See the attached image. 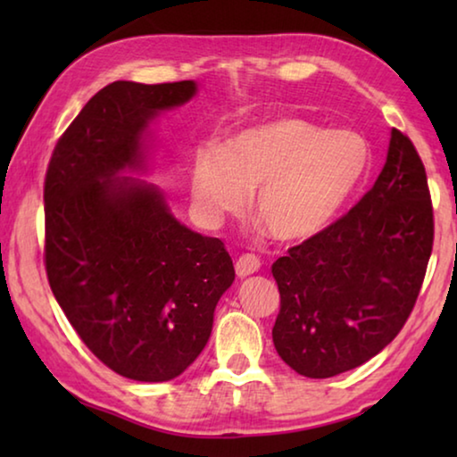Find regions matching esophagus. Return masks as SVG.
Segmentation results:
<instances>
[{
	"label": "esophagus",
	"mask_w": 457,
	"mask_h": 457,
	"mask_svg": "<svg viewBox=\"0 0 457 457\" xmlns=\"http://www.w3.org/2000/svg\"><path fill=\"white\" fill-rule=\"evenodd\" d=\"M260 258L253 256V253H244V256H239L236 262V274L239 278H247L252 274H256L260 270Z\"/></svg>",
	"instance_id": "1"
}]
</instances>
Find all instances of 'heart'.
Returning <instances> with one entry per match:
<instances>
[{"label": "heart", "mask_w": 457, "mask_h": 457, "mask_svg": "<svg viewBox=\"0 0 457 457\" xmlns=\"http://www.w3.org/2000/svg\"><path fill=\"white\" fill-rule=\"evenodd\" d=\"M370 145L349 129L327 130L300 117H280L239 130L221 149L201 146L189 191L205 223L245 205L278 242H306L338 220L370 169Z\"/></svg>", "instance_id": "obj_1"}]
</instances>
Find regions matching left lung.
I'll return each instance as SVG.
<instances>
[{
    "instance_id": "left-lung-1",
    "label": "left lung",
    "mask_w": 457,
    "mask_h": 457,
    "mask_svg": "<svg viewBox=\"0 0 457 457\" xmlns=\"http://www.w3.org/2000/svg\"><path fill=\"white\" fill-rule=\"evenodd\" d=\"M433 245L425 167L391 129L383 171L353 210L274 262L278 354L298 375L328 378L381 353L403 328Z\"/></svg>"
}]
</instances>
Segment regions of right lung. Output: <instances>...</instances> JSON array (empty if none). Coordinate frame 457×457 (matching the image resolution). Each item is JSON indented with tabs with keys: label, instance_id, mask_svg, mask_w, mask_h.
<instances>
[{
	"label": "right lung",
	"instance_id": "right-lung-1",
	"mask_svg": "<svg viewBox=\"0 0 457 457\" xmlns=\"http://www.w3.org/2000/svg\"><path fill=\"white\" fill-rule=\"evenodd\" d=\"M197 95L193 80H117L92 96L52 153L44 183L46 272L82 343L133 381L179 377L234 282L218 237L175 218L146 173L151 122Z\"/></svg>",
	"mask_w": 457,
	"mask_h": 457
}]
</instances>
